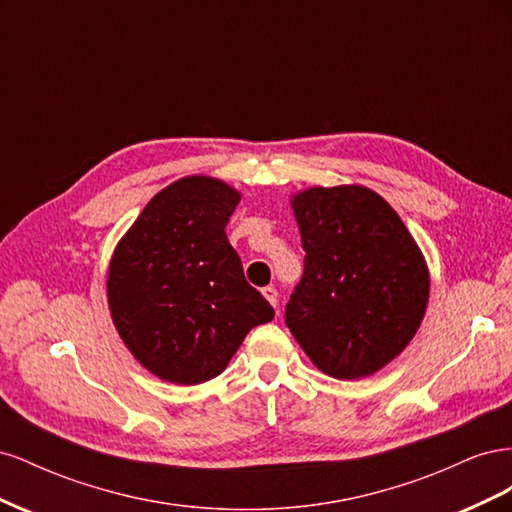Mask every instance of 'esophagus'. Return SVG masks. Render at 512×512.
I'll use <instances>...</instances> for the list:
<instances>
[{
	"label": "esophagus",
	"mask_w": 512,
	"mask_h": 512,
	"mask_svg": "<svg viewBox=\"0 0 512 512\" xmlns=\"http://www.w3.org/2000/svg\"><path fill=\"white\" fill-rule=\"evenodd\" d=\"M262 297H265L273 307L277 305V290L273 288V286H267V288H262Z\"/></svg>",
	"instance_id": "esophagus-1"
}]
</instances>
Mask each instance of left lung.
<instances>
[{"label":"left lung","mask_w":512,"mask_h":512,"mask_svg":"<svg viewBox=\"0 0 512 512\" xmlns=\"http://www.w3.org/2000/svg\"><path fill=\"white\" fill-rule=\"evenodd\" d=\"M305 250L286 324L320 371L376 374L406 350L425 318L429 267L397 211L365 185L290 196Z\"/></svg>","instance_id":"left-lung-1"}]
</instances>
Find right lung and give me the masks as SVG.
Masks as SVG:
<instances>
[{
	"instance_id": "1",
	"label": "right lung",
	"mask_w": 512,
	"mask_h": 512,
	"mask_svg": "<svg viewBox=\"0 0 512 512\" xmlns=\"http://www.w3.org/2000/svg\"><path fill=\"white\" fill-rule=\"evenodd\" d=\"M239 200L222 179L181 177L115 245L108 309L121 342L160 380L194 386L220 376L245 335L273 320L226 239Z\"/></svg>"
}]
</instances>
